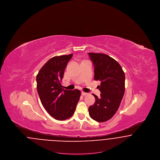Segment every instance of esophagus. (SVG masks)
I'll list each match as a JSON object with an SVG mask.
<instances>
[{"mask_svg": "<svg viewBox=\"0 0 160 160\" xmlns=\"http://www.w3.org/2000/svg\"><path fill=\"white\" fill-rule=\"evenodd\" d=\"M82 95L83 96H86V95H88V93H86V92H82Z\"/></svg>", "mask_w": 160, "mask_h": 160, "instance_id": "34e87169", "label": "esophagus"}]
</instances>
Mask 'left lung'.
I'll return each mask as SVG.
<instances>
[{"label": "left lung", "mask_w": 160, "mask_h": 160, "mask_svg": "<svg viewBox=\"0 0 160 160\" xmlns=\"http://www.w3.org/2000/svg\"><path fill=\"white\" fill-rule=\"evenodd\" d=\"M94 65V79L101 82L100 97L93 94L95 102L89 107L92 119L99 122L111 119L118 110L125 92V76L119 63L102 53H89Z\"/></svg>", "instance_id": "obj_1"}]
</instances>
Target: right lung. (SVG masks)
I'll return each instance as SVG.
<instances>
[{"mask_svg":"<svg viewBox=\"0 0 160 160\" xmlns=\"http://www.w3.org/2000/svg\"><path fill=\"white\" fill-rule=\"evenodd\" d=\"M72 56V54H70L51 58L37 76V88L41 102L48 114L58 121L66 120L73 115L81 95L79 90H65L61 84Z\"/></svg>","mask_w":160,"mask_h":160,"instance_id":"add662e5","label":"right lung"}]
</instances>
